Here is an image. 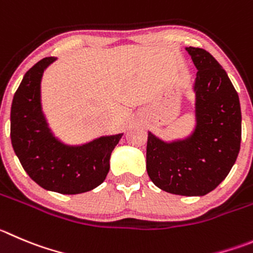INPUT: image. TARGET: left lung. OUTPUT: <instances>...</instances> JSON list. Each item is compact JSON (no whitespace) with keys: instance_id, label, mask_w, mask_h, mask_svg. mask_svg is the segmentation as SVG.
<instances>
[{"instance_id":"obj_1","label":"left lung","mask_w":253,"mask_h":253,"mask_svg":"<svg viewBox=\"0 0 253 253\" xmlns=\"http://www.w3.org/2000/svg\"><path fill=\"white\" fill-rule=\"evenodd\" d=\"M197 68L195 126L165 141L148 131L146 167L151 181L173 195L205 196L222 182L241 145L240 98L226 71L206 49L186 47Z\"/></svg>"}]
</instances>
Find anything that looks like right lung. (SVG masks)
I'll list each match as a JSON object with an SVG mask.
<instances>
[{"instance_id":"1","label":"right lung","mask_w":253,"mask_h":253,"mask_svg":"<svg viewBox=\"0 0 253 253\" xmlns=\"http://www.w3.org/2000/svg\"><path fill=\"white\" fill-rule=\"evenodd\" d=\"M56 57H46L27 71L11 106V142L23 169L47 191L77 195L105 181L111 153L124 133L101 136L81 145L62 142L42 110L41 81Z\"/></svg>"}]
</instances>
